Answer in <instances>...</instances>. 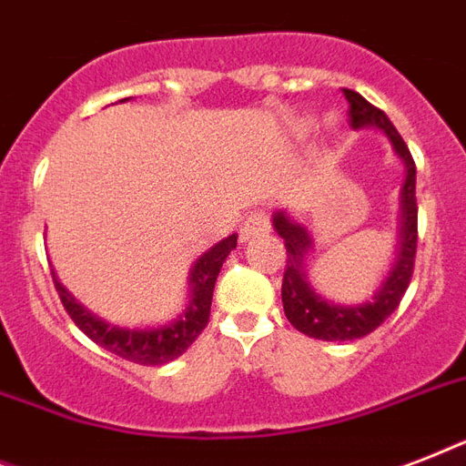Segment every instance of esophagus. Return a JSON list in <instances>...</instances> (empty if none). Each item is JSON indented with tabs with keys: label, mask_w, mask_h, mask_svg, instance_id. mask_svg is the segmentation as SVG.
Listing matches in <instances>:
<instances>
[{
	"label": "esophagus",
	"mask_w": 466,
	"mask_h": 466,
	"mask_svg": "<svg viewBox=\"0 0 466 466\" xmlns=\"http://www.w3.org/2000/svg\"><path fill=\"white\" fill-rule=\"evenodd\" d=\"M270 229V218L266 210H254L244 219V225H241V239L248 241L254 239V237H261Z\"/></svg>",
	"instance_id": "1"
}]
</instances>
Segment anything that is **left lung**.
I'll return each instance as SVG.
<instances>
[{"label": "left lung", "instance_id": "obj_1", "mask_svg": "<svg viewBox=\"0 0 466 466\" xmlns=\"http://www.w3.org/2000/svg\"><path fill=\"white\" fill-rule=\"evenodd\" d=\"M348 101V118L355 130L377 127L390 137L397 157L404 161L406 178L401 186V215H399V248L391 263L390 276L384 278L380 290L372 299L362 305H333L331 299L321 298L307 283V256L314 248L311 234L305 225H299L285 210L273 215V227L283 237L288 248V266L283 276V309L285 317L298 331L311 339L321 340H353L362 339L382 324L391 311L397 309L406 288L411 283L413 261H416V244H419V205H416V164L413 157L391 126L384 111L365 101L358 91L343 89Z\"/></svg>", "mask_w": 466, "mask_h": 466}]
</instances>
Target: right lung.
Listing matches in <instances>:
<instances>
[{
	"label": "right lung",
	"instance_id": "right-lung-1",
	"mask_svg": "<svg viewBox=\"0 0 466 466\" xmlns=\"http://www.w3.org/2000/svg\"><path fill=\"white\" fill-rule=\"evenodd\" d=\"M237 248V234H229L227 239L218 241L215 247L205 251L190 268L188 283V305L186 309L168 324L149 326V329H126V326H113L104 319H98L96 314H91L84 305H79L67 290L65 285L55 278V290L60 295L62 307L67 309L79 329L89 336L94 343L106 348L108 353H116L120 358H126L137 365H164V362L176 360L178 355L188 350V346L200 336L208 319H210V305H212V290H215V280L219 276L222 263L227 261V256Z\"/></svg>",
	"mask_w": 466,
	"mask_h": 466
}]
</instances>
